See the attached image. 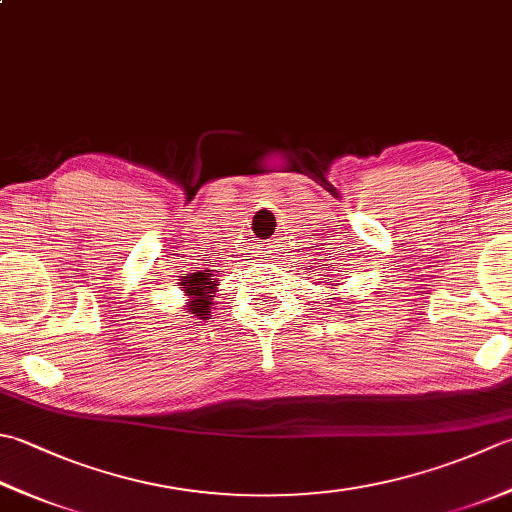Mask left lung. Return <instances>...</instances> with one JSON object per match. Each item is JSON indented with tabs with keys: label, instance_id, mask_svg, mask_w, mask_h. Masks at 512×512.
I'll return each mask as SVG.
<instances>
[{
	"label": "left lung",
	"instance_id": "1",
	"mask_svg": "<svg viewBox=\"0 0 512 512\" xmlns=\"http://www.w3.org/2000/svg\"><path fill=\"white\" fill-rule=\"evenodd\" d=\"M328 284H330V282H328ZM348 304H350V302H348Z\"/></svg>",
	"mask_w": 512,
	"mask_h": 512
}]
</instances>
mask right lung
Listing matches in <instances>:
<instances>
[{
  "label": "right lung",
  "mask_w": 512,
  "mask_h": 512,
  "mask_svg": "<svg viewBox=\"0 0 512 512\" xmlns=\"http://www.w3.org/2000/svg\"><path fill=\"white\" fill-rule=\"evenodd\" d=\"M213 275H210V270H206V273H190L186 275L182 282V290L186 293V313L195 315L199 319H206V315H210V306H213V297L217 293V282H213L210 279Z\"/></svg>",
  "instance_id": "1"
}]
</instances>
